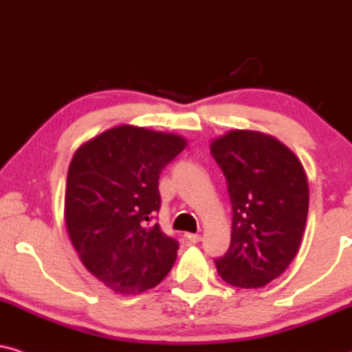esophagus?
Segmentation results:
<instances>
[{"label":"esophagus","mask_w":352,"mask_h":352,"mask_svg":"<svg viewBox=\"0 0 352 352\" xmlns=\"http://www.w3.org/2000/svg\"><path fill=\"white\" fill-rule=\"evenodd\" d=\"M185 237L190 243H198L199 240H201V235L199 234H185Z\"/></svg>","instance_id":"esophagus-1"}]
</instances>
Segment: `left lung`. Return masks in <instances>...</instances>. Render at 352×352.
<instances>
[{"label":"left lung","mask_w":352,"mask_h":352,"mask_svg":"<svg viewBox=\"0 0 352 352\" xmlns=\"http://www.w3.org/2000/svg\"><path fill=\"white\" fill-rule=\"evenodd\" d=\"M232 203V234L217 273L235 287H263L294 260L309 212V182L297 155L276 138L232 130L212 140Z\"/></svg>","instance_id":"obj_1"}]
</instances>
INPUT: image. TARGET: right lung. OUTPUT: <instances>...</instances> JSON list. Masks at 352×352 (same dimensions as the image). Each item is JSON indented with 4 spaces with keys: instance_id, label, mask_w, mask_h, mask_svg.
I'll return each instance as SVG.
<instances>
[{
    "instance_id": "add662e5",
    "label": "right lung",
    "mask_w": 352,
    "mask_h": 352,
    "mask_svg": "<svg viewBox=\"0 0 352 352\" xmlns=\"http://www.w3.org/2000/svg\"><path fill=\"white\" fill-rule=\"evenodd\" d=\"M185 146L179 135L120 124L71 159L65 195L71 243L89 273L117 294L153 289L175 263L179 242L148 224L161 208L159 175Z\"/></svg>"
}]
</instances>
